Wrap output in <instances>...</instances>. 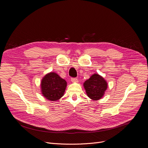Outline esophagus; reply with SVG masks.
<instances>
[{"instance_id": "obj_1", "label": "esophagus", "mask_w": 148, "mask_h": 148, "mask_svg": "<svg viewBox=\"0 0 148 148\" xmlns=\"http://www.w3.org/2000/svg\"><path fill=\"white\" fill-rule=\"evenodd\" d=\"M71 82H78V80H77V79H76V78H71Z\"/></svg>"}]
</instances>
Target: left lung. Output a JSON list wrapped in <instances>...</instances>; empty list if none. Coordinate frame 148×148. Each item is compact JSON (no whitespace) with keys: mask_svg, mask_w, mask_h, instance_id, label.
<instances>
[{"mask_svg":"<svg viewBox=\"0 0 148 148\" xmlns=\"http://www.w3.org/2000/svg\"><path fill=\"white\" fill-rule=\"evenodd\" d=\"M83 85L88 96L94 100L101 98L107 88L106 81L97 74L92 75Z\"/></svg>","mask_w":148,"mask_h":148,"instance_id":"left-lung-1","label":"left lung"}]
</instances>
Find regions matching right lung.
<instances>
[{"label": "right lung", "mask_w": 148, "mask_h": 148, "mask_svg": "<svg viewBox=\"0 0 148 148\" xmlns=\"http://www.w3.org/2000/svg\"><path fill=\"white\" fill-rule=\"evenodd\" d=\"M41 87L44 97L49 100L56 101L64 95L66 82L56 73H50L42 80Z\"/></svg>", "instance_id": "right-lung-1"}]
</instances>
